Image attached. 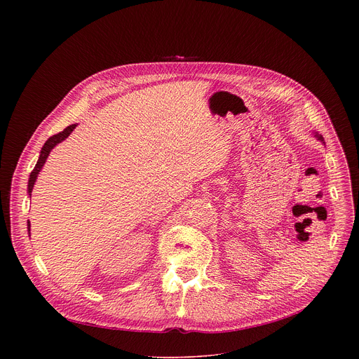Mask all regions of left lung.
<instances>
[{"label":"left lung","mask_w":359,"mask_h":359,"mask_svg":"<svg viewBox=\"0 0 359 359\" xmlns=\"http://www.w3.org/2000/svg\"><path fill=\"white\" fill-rule=\"evenodd\" d=\"M316 136H317V137H318V139H320V140H324V139H323V136H320V135H318V133H317V135H316Z\"/></svg>","instance_id":"obj_1"}]
</instances>
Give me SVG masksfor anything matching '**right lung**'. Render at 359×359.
Here are the masks:
<instances>
[{
    "label": "right lung",
    "mask_w": 359,
    "mask_h": 359,
    "mask_svg": "<svg viewBox=\"0 0 359 359\" xmlns=\"http://www.w3.org/2000/svg\"><path fill=\"white\" fill-rule=\"evenodd\" d=\"M75 126H76V125H69V126L65 128L62 132H60V133H57V135H54V136H50V137L45 142V144H43L42 149H41L39 159H38V162H36L34 170L31 172L29 180H28V193H29V194H31V191H32V187H34V183H35V180H36V176H38L39 170L42 169V166H43V163H45V161H46V158H48V155H49V151L53 150V147H54L57 143H60V142H62L65 137H68V136L71 135V132L75 129ZM28 231H29V222H28Z\"/></svg>",
    "instance_id": "right-lung-1"
}]
</instances>
